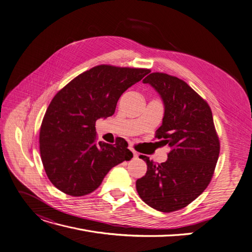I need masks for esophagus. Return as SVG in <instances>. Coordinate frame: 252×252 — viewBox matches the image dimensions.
Masks as SVG:
<instances>
[{
  "mask_svg": "<svg viewBox=\"0 0 252 252\" xmlns=\"http://www.w3.org/2000/svg\"><path fill=\"white\" fill-rule=\"evenodd\" d=\"M130 150H132V152H133V155H134V158H137L138 157H139V155H138V153L133 149V148H130Z\"/></svg>",
  "mask_w": 252,
  "mask_h": 252,
  "instance_id": "esophagus-1",
  "label": "esophagus"
}]
</instances>
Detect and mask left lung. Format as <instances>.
I'll return each mask as SVG.
<instances>
[{"instance_id":"obj_1","label":"left lung","mask_w":252,"mask_h":252,"mask_svg":"<svg viewBox=\"0 0 252 252\" xmlns=\"http://www.w3.org/2000/svg\"><path fill=\"white\" fill-rule=\"evenodd\" d=\"M143 83L150 84L163 102L165 114L156 138L171 150L161 163L141 156L147 172L136 181V189L148 206L169 213L187 207L207 189L220 156V139L209 105L187 82L156 72Z\"/></svg>"}]
</instances>
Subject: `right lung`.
Masks as SVG:
<instances>
[{
  "label": "right lung",
  "instance_id": "obj_1",
  "mask_svg": "<svg viewBox=\"0 0 252 252\" xmlns=\"http://www.w3.org/2000/svg\"><path fill=\"white\" fill-rule=\"evenodd\" d=\"M148 69L100 64L75 77L54 95L40 127V155L50 182L73 196L100 187L113 167L133 158L127 142H96L95 122L112 116L117 101Z\"/></svg>",
  "mask_w": 252,
  "mask_h": 252
}]
</instances>
